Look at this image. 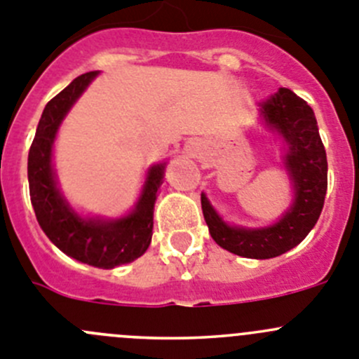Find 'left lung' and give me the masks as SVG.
Masks as SVG:
<instances>
[{
    "label": "left lung",
    "mask_w": 359,
    "mask_h": 359,
    "mask_svg": "<svg viewBox=\"0 0 359 359\" xmlns=\"http://www.w3.org/2000/svg\"><path fill=\"white\" fill-rule=\"evenodd\" d=\"M269 130L287 144L284 165L294 189V201L269 227L247 229L225 224L208 197L201 194L204 220L217 245L248 259H271L302 243L319 220L327 189L326 149L312 107L287 88H280L261 104Z\"/></svg>",
    "instance_id": "obj_1"
}]
</instances>
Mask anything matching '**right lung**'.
<instances>
[{
  "mask_svg": "<svg viewBox=\"0 0 359 359\" xmlns=\"http://www.w3.org/2000/svg\"><path fill=\"white\" fill-rule=\"evenodd\" d=\"M98 72L75 77L47 102L28 155L29 197L36 220L50 241L68 257L95 268L111 269L135 261L148 250L153 234V208L165 163L149 167L141 197L126 217L84 218L75 213L57 189L53 169V144L61 121Z\"/></svg>",
  "mask_w": 359,
  "mask_h": 359,
  "instance_id": "add662e5",
  "label": "right lung"
}]
</instances>
